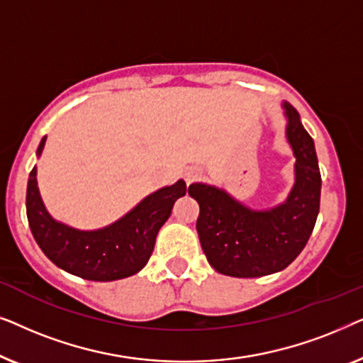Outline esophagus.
I'll return each instance as SVG.
<instances>
[{
  "mask_svg": "<svg viewBox=\"0 0 363 363\" xmlns=\"http://www.w3.org/2000/svg\"><path fill=\"white\" fill-rule=\"evenodd\" d=\"M200 170H198V168H190V170H186L185 172V180H186V183L188 185H190L191 182H195L196 178H200Z\"/></svg>",
  "mask_w": 363,
  "mask_h": 363,
  "instance_id": "esophagus-1",
  "label": "esophagus"
}]
</instances>
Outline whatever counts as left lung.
I'll return each instance as SVG.
<instances>
[{
	"mask_svg": "<svg viewBox=\"0 0 363 363\" xmlns=\"http://www.w3.org/2000/svg\"><path fill=\"white\" fill-rule=\"evenodd\" d=\"M286 137L296 157V182L282 205L256 211L205 183L188 188L200 205L196 231L208 262L233 277H261L291 264L309 241L320 205V172L314 140L299 113L282 104Z\"/></svg>",
	"mask_w": 363,
	"mask_h": 363,
	"instance_id": "1",
	"label": "left lung"
}]
</instances>
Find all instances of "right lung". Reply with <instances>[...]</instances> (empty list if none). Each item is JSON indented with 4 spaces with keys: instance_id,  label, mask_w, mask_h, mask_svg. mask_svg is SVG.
<instances>
[{
    "instance_id": "add662e5",
    "label": "right lung",
    "mask_w": 363,
    "mask_h": 363,
    "mask_svg": "<svg viewBox=\"0 0 363 363\" xmlns=\"http://www.w3.org/2000/svg\"><path fill=\"white\" fill-rule=\"evenodd\" d=\"M46 137L38 147L41 155ZM186 185L160 188L138 203L113 225L96 231H81L62 225L49 215L38 190L36 167L29 173L26 213L34 240L44 255L61 269L89 281H116L135 274L150 259L158 231L170 216Z\"/></svg>"
}]
</instances>
